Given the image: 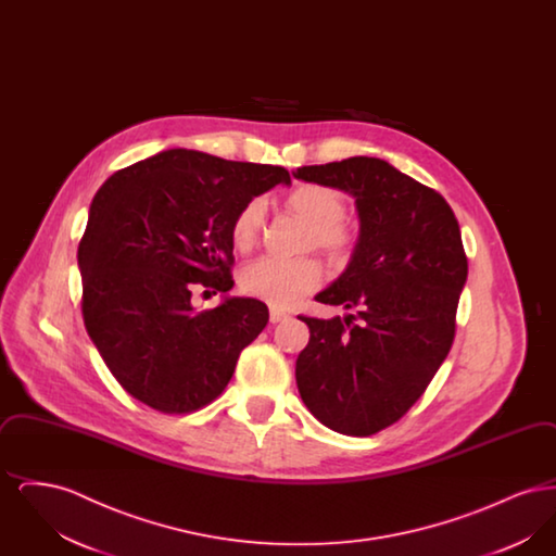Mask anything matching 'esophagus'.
Masks as SVG:
<instances>
[{"instance_id":"esophagus-1","label":"esophagus","mask_w":556,"mask_h":556,"mask_svg":"<svg viewBox=\"0 0 556 556\" xmlns=\"http://www.w3.org/2000/svg\"><path fill=\"white\" fill-rule=\"evenodd\" d=\"M286 318H290L288 313H283L281 308H270V323H281V320H286Z\"/></svg>"}]
</instances>
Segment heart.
<instances>
[{
    "label": "heart",
    "mask_w": 556,
    "mask_h": 556,
    "mask_svg": "<svg viewBox=\"0 0 556 556\" xmlns=\"http://www.w3.org/2000/svg\"><path fill=\"white\" fill-rule=\"evenodd\" d=\"M288 206L298 214L306 225H311L308 245H315L329 258H345L354 245L352 231L345 227L344 198L320 186L295 187L288 195ZM265 220V202L261 198L250 200L239 208L233 225L231 239L233 245L248 252L256 245ZM323 281V268L313 258L302 261H281V258H258L243 266L239 273V288L266 300L275 306H291L308 291L317 290Z\"/></svg>",
    "instance_id": "heart-1"
}]
</instances>
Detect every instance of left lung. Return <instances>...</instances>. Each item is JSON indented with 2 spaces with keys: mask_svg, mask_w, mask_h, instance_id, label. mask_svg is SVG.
Here are the masks:
<instances>
[{
  "mask_svg": "<svg viewBox=\"0 0 556 556\" xmlns=\"http://www.w3.org/2000/svg\"><path fill=\"white\" fill-rule=\"evenodd\" d=\"M293 177L350 193L361 220L344 273L315 295L356 315L300 317L311 342L295 361L298 390L325 427L372 435L396 424L448 356L467 281L458 220L438 191L386 160L302 166Z\"/></svg>",
  "mask_w": 556,
  "mask_h": 556,
  "instance_id": "8db88e82",
  "label": "left lung"
}]
</instances>
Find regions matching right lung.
I'll return each mask as SVG.
<instances>
[{"instance_id": "1", "label": "right lung", "mask_w": 556, "mask_h": 556, "mask_svg": "<svg viewBox=\"0 0 556 556\" xmlns=\"http://www.w3.org/2000/svg\"><path fill=\"white\" fill-rule=\"evenodd\" d=\"M279 184H291L281 166L175 148L98 189L77 254L83 320L110 372L139 402L168 415L206 406L265 329V302L227 295L231 225L241 206ZM193 287L226 300L195 314Z\"/></svg>"}]
</instances>
